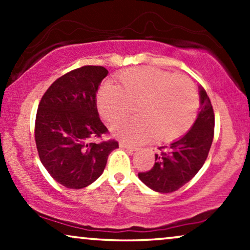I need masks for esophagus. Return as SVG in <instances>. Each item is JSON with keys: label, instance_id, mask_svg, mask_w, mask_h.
<instances>
[{"label": "esophagus", "instance_id": "1", "mask_svg": "<svg viewBox=\"0 0 250 250\" xmlns=\"http://www.w3.org/2000/svg\"><path fill=\"white\" fill-rule=\"evenodd\" d=\"M119 145H120V147L123 148V149H127V150H129V151H134V150H136V148L133 147V146L128 145V143H125V142H123V141H120Z\"/></svg>", "mask_w": 250, "mask_h": 250}]
</instances>
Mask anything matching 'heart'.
Here are the masks:
<instances>
[{
  "label": "heart",
  "instance_id": "b5f03b06",
  "mask_svg": "<svg viewBox=\"0 0 250 250\" xmlns=\"http://www.w3.org/2000/svg\"><path fill=\"white\" fill-rule=\"evenodd\" d=\"M121 85L105 82L97 93V108L105 121L114 122L137 103L140 116L111 125L121 141L142 143L157 136L169 142L183 136L196 120L199 94L193 81L157 68H133L120 76Z\"/></svg>",
  "mask_w": 250,
  "mask_h": 250
}]
</instances>
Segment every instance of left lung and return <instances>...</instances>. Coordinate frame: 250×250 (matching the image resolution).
Listing matches in <instances>:
<instances>
[{"mask_svg": "<svg viewBox=\"0 0 250 250\" xmlns=\"http://www.w3.org/2000/svg\"><path fill=\"white\" fill-rule=\"evenodd\" d=\"M201 110L190 130L183 137L160 147L155 165L139 173L140 180L159 193H173L189 182L207 160L214 139L215 116L213 105L203 88H200Z\"/></svg>", "mask_w": 250, "mask_h": 250, "instance_id": "8db88e82", "label": "left lung"}]
</instances>
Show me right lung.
Masks as SVG:
<instances>
[{"mask_svg":"<svg viewBox=\"0 0 250 250\" xmlns=\"http://www.w3.org/2000/svg\"><path fill=\"white\" fill-rule=\"evenodd\" d=\"M108 75L101 65H83L59 77L40 101L35 120L37 153L60 185L81 189L99 179L115 140L93 142L108 134L99 117L96 93Z\"/></svg>","mask_w":250,"mask_h":250,"instance_id":"1","label":"right lung"}]
</instances>
